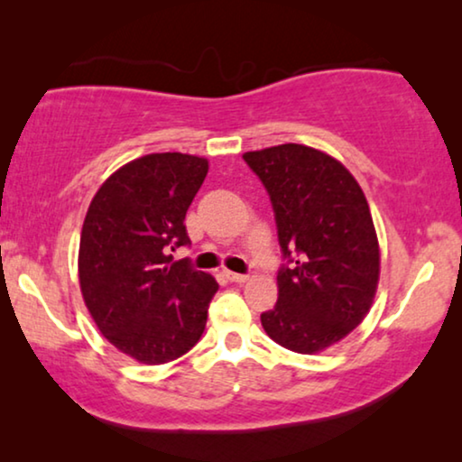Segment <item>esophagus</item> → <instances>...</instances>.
Returning a JSON list of instances; mask_svg holds the SVG:
<instances>
[{"label": "esophagus", "instance_id": "1", "mask_svg": "<svg viewBox=\"0 0 462 462\" xmlns=\"http://www.w3.org/2000/svg\"><path fill=\"white\" fill-rule=\"evenodd\" d=\"M226 280L236 282V283H244V282H248V275H244V273H233V271H226Z\"/></svg>", "mask_w": 462, "mask_h": 462}]
</instances>
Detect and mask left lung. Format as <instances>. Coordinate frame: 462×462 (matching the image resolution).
Returning <instances> with one entry per match:
<instances>
[{"instance_id":"left-lung-1","label":"left lung","mask_w":462,"mask_h":462,"mask_svg":"<svg viewBox=\"0 0 462 462\" xmlns=\"http://www.w3.org/2000/svg\"><path fill=\"white\" fill-rule=\"evenodd\" d=\"M267 189L286 264L264 332L296 353H318L362 324L374 300L381 254L365 195L343 163L305 144L244 153Z\"/></svg>"}]
</instances>
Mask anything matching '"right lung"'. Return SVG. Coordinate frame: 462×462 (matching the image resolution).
<instances>
[{
  "instance_id": "right-lung-1",
  "label": "right lung",
  "mask_w": 462,
  "mask_h": 462,
  "mask_svg": "<svg viewBox=\"0 0 462 462\" xmlns=\"http://www.w3.org/2000/svg\"><path fill=\"white\" fill-rule=\"evenodd\" d=\"M208 160L151 153L103 182L79 239V286L98 330L141 364L185 356L204 334L218 283L172 252L189 245L185 217Z\"/></svg>"
}]
</instances>
